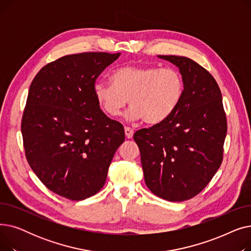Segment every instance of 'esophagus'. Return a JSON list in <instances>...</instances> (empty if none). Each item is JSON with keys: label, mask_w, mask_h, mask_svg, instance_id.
<instances>
[{"label": "esophagus", "mask_w": 251, "mask_h": 251, "mask_svg": "<svg viewBox=\"0 0 251 251\" xmlns=\"http://www.w3.org/2000/svg\"><path fill=\"white\" fill-rule=\"evenodd\" d=\"M124 130H125V135H126V137L127 138H132L133 137V133H134V131H133V129H131L130 127H125L124 128Z\"/></svg>", "instance_id": "1"}]
</instances>
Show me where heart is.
I'll list each match as a JSON object with an SVG mask.
<instances>
[{
  "instance_id": "1",
  "label": "heart",
  "mask_w": 251,
  "mask_h": 251,
  "mask_svg": "<svg viewBox=\"0 0 251 251\" xmlns=\"http://www.w3.org/2000/svg\"><path fill=\"white\" fill-rule=\"evenodd\" d=\"M111 81H99L94 86L100 109L110 117H117L129 100L131 107L126 117L133 121L143 119L150 125L167 120L184 92L183 77L173 68L126 65L113 72Z\"/></svg>"
}]
</instances>
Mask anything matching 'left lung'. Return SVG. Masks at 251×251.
<instances>
[{"label": "left lung", "instance_id": "obj_1", "mask_svg": "<svg viewBox=\"0 0 251 251\" xmlns=\"http://www.w3.org/2000/svg\"><path fill=\"white\" fill-rule=\"evenodd\" d=\"M159 58L179 68L183 97L167 120L136 131L133 138L149 189L163 200L184 201L202 191L220 168L227 119L212 74L186 57Z\"/></svg>", "mask_w": 251, "mask_h": 251}]
</instances>
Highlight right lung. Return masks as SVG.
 <instances>
[{
	"mask_svg": "<svg viewBox=\"0 0 251 251\" xmlns=\"http://www.w3.org/2000/svg\"><path fill=\"white\" fill-rule=\"evenodd\" d=\"M121 54L64 56L38 71L30 84L21 132L27 162L47 188L83 201L104 185L124 127L107 117L94 95L100 74Z\"/></svg>",
	"mask_w": 251,
	"mask_h": 251,
	"instance_id": "add662e5",
	"label": "right lung"
}]
</instances>
